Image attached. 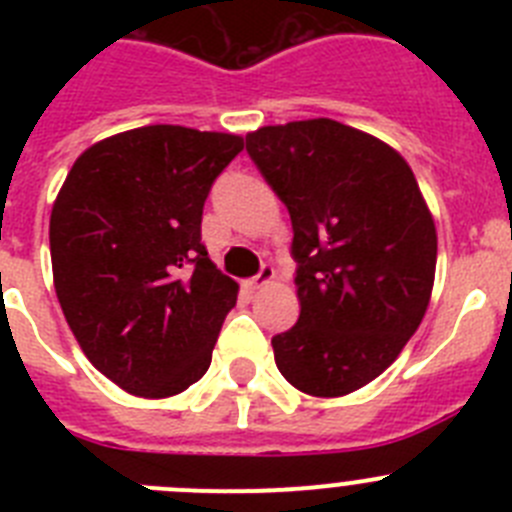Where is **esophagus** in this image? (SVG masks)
<instances>
[{"mask_svg": "<svg viewBox=\"0 0 512 512\" xmlns=\"http://www.w3.org/2000/svg\"><path fill=\"white\" fill-rule=\"evenodd\" d=\"M274 277H277V274H274V266H264V269H261L259 274H256V277H253V279H248V282H246V287L251 289V292H256V289H264V287H269V284L274 282Z\"/></svg>", "mask_w": 512, "mask_h": 512, "instance_id": "34e87169", "label": "esophagus"}]
</instances>
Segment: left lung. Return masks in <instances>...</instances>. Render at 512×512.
<instances>
[{
  "mask_svg": "<svg viewBox=\"0 0 512 512\" xmlns=\"http://www.w3.org/2000/svg\"><path fill=\"white\" fill-rule=\"evenodd\" d=\"M246 151L287 205L300 264V320L271 338L277 369L305 395H351L400 356L428 310L431 210L390 143L328 117L253 130Z\"/></svg>",
  "mask_w": 512,
  "mask_h": 512,
  "instance_id": "left-lung-1",
  "label": "left lung"
}]
</instances>
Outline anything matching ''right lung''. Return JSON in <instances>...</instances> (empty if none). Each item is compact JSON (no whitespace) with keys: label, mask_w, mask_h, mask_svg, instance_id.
I'll return each instance as SVG.
<instances>
[{"label":"right lung","mask_w":512,"mask_h":512,"mask_svg":"<svg viewBox=\"0 0 512 512\" xmlns=\"http://www.w3.org/2000/svg\"><path fill=\"white\" fill-rule=\"evenodd\" d=\"M241 151V135L146 125L97 140L58 189L56 297L84 356L130 395L174 397L210 366L238 284L202 246V207Z\"/></svg>","instance_id":"add662e5"}]
</instances>
